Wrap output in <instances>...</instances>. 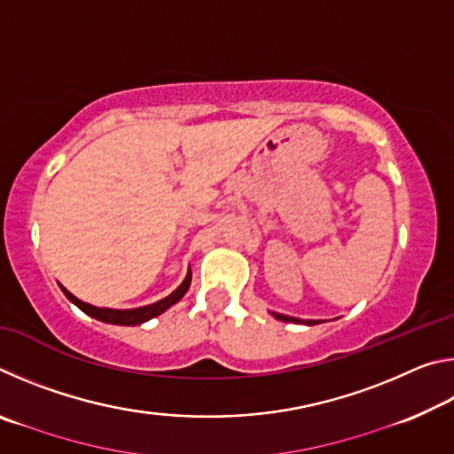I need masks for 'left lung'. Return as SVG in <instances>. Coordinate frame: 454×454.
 I'll use <instances>...</instances> for the list:
<instances>
[{"label":"left lung","mask_w":454,"mask_h":454,"mask_svg":"<svg viewBox=\"0 0 454 454\" xmlns=\"http://www.w3.org/2000/svg\"><path fill=\"white\" fill-rule=\"evenodd\" d=\"M276 318L278 320H282V322H302V320H298V318H292V317H286V314H278V312H272ZM304 325H309V326H312V325H318L317 320H304Z\"/></svg>","instance_id":"1"}]
</instances>
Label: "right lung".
<instances>
[{
    "instance_id": "right-lung-1",
    "label": "right lung",
    "mask_w": 454,
    "mask_h": 454,
    "mask_svg": "<svg viewBox=\"0 0 454 454\" xmlns=\"http://www.w3.org/2000/svg\"><path fill=\"white\" fill-rule=\"evenodd\" d=\"M190 282H192V270H188L186 278H184V282L180 284L178 288H176L170 296H166L164 301L160 302H153L150 306H142V309H134V310H114V309H96V306L91 304H86L82 302L75 298L72 292H67L64 286H61V290H64V294L67 296V301H72L75 306H78L80 310H83L86 314H90V317H94L96 320H102V322H107V325H121V326H134V325H142V322L150 320L153 317H158V314H162L164 310L170 309L172 304H176L180 301V298L186 294L188 288H190Z\"/></svg>"
}]
</instances>
